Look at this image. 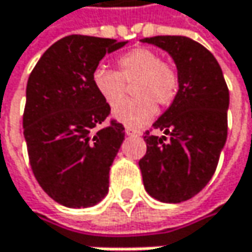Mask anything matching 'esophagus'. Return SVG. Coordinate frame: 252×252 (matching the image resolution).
Instances as JSON below:
<instances>
[{
    "label": "esophagus",
    "mask_w": 252,
    "mask_h": 252,
    "mask_svg": "<svg viewBox=\"0 0 252 252\" xmlns=\"http://www.w3.org/2000/svg\"><path fill=\"white\" fill-rule=\"evenodd\" d=\"M126 135H129V137H137V135H140V131H138V129H135V128L126 126Z\"/></svg>",
    "instance_id": "esophagus-1"
}]
</instances>
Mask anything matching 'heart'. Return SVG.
<instances>
[{
  "label": "heart",
  "mask_w": 252,
  "mask_h": 252,
  "mask_svg": "<svg viewBox=\"0 0 252 252\" xmlns=\"http://www.w3.org/2000/svg\"><path fill=\"white\" fill-rule=\"evenodd\" d=\"M118 71L97 67L92 74V84L99 97L111 108L125 100L126 84L133 86L134 99L115 111V118L128 126H140L149 123L159 106H169L179 90V74L176 68L162 61L160 55L149 48H134L123 54Z\"/></svg>",
  "instance_id": "heart-1"
}]
</instances>
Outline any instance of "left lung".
Segmentation results:
<instances>
[{
	"instance_id": "left-lung-1",
	"label": "left lung",
	"mask_w": 252,
	"mask_h": 252,
	"mask_svg": "<svg viewBox=\"0 0 252 252\" xmlns=\"http://www.w3.org/2000/svg\"><path fill=\"white\" fill-rule=\"evenodd\" d=\"M175 61L179 90L172 105L144 132L146 155L138 166L146 191L162 203H182L212 179L227 137L229 90L213 54L185 36H155ZM170 135V138L166 137Z\"/></svg>"
}]
</instances>
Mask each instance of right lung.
Returning a JSON list of instances; mask_svg holds the SVG:
<instances>
[{
  "instance_id": "1",
  "label": "right lung",
  "mask_w": 252,
  "mask_h": 252,
  "mask_svg": "<svg viewBox=\"0 0 252 252\" xmlns=\"http://www.w3.org/2000/svg\"><path fill=\"white\" fill-rule=\"evenodd\" d=\"M126 42L70 34L55 42L32 70L23 114L30 168L42 189L65 207H92L109 188V169L124 141L92 74L105 54Z\"/></svg>"
}]
</instances>
